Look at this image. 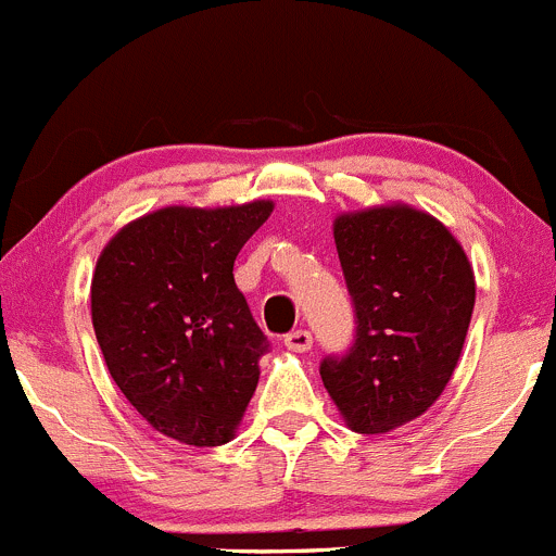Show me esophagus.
<instances>
[{"instance_id": "34e87169", "label": "esophagus", "mask_w": 556, "mask_h": 556, "mask_svg": "<svg viewBox=\"0 0 556 556\" xmlns=\"http://www.w3.org/2000/svg\"><path fill=\"white\" fill-rule=\"evenodd\" d=\"M283 343H287V349H292V352H308V349L314 346V338H311L308 330H292L283 338Z\"/></svg>"}]
</instances>
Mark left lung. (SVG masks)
<instances>
[{
  "instance_id": "8db88e82",
  "label": "left lung",
  "mask_w": 556,
  "mask_h": 556,
  "mask_svg": "<svg viewBox=\"0 0 556 556\" xmlns=\"http://www.w3.org/2000/svg\"><path fill=\"white\" fill-rule=\"evenodd\" d=\"M354 341L319 374L346 426L384 433L440 399L462 357L475 275L456 237L406 204L336 218Z\"/></svg>"
}]
</instances>
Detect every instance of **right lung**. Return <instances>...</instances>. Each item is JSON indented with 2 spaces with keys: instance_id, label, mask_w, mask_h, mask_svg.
<instances>
[{
  "instance_id": "right-lung-1",
  "label": "right lung",
  "mask_w": 556,
  "mask_h": 556,
  "mask_svg": "<svg viewBox=\"0 0 556 556\" xmlns=\"http://www.w3.org/2000/svg\"><path fill=\"white\" fill-rule=\"evenodd\" d=\"M273 213L166 207L125 226L92 275V325L111 379L172 440L224 445L269 349L235 283V258Z\"/></svg>"
}]
</instances>
